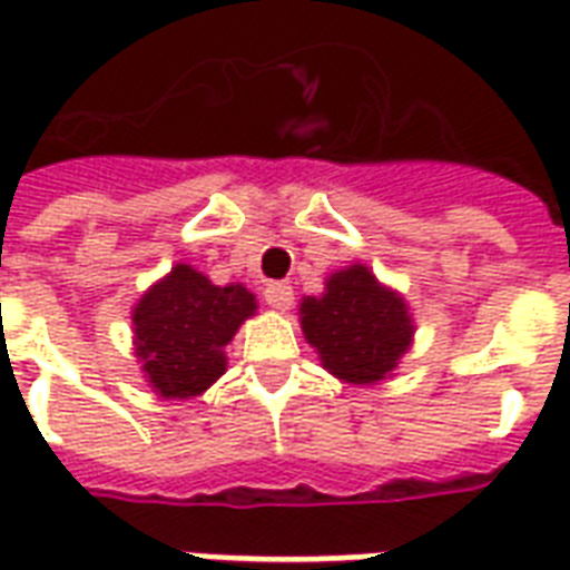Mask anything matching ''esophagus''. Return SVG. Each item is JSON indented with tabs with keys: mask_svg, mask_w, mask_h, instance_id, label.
<instances>
[{
	"mask_svg": "<svg viewBox=\"0 0 570 570\" xmlns=\"http://www.w3.org/2000/svg\"><path fill=\"white\" fill-rule=\"evenodd\" d=\"M263 295H266L268 307H275V311H289V307H293V286L284 284V281L268 284Z\"/></svg>",
	"mask_w": 570,
	"mask_h": 570,
	"instance_id": "1",
	"label": "esophagus"
}]
</instances>
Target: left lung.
<instances>
[{"label": "left lung", "instance_id": "1", "mask_svg": "<svg viewBox=\"0 0 570 570\" xmlns=\"http://www.w3.org/2000/svg\"><path fill=\"white\" fill-rule=\"evenodd\" d=\"M298 314L325 371L353 385L391 376L415 334L406 302L362 263L334 272L323 295L302 298Z\"/></svg>", "mask_w": 570, "mask_h": 570}]
</instances>
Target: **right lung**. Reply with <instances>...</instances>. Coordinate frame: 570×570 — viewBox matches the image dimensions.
Instances as JSON below:
<instances>
[{
    "instance_id": "obj_1",
    "label": "right lung",
    "mask_w": 570,
    "mask_h": 570,
    "mask_svg": "<svg viewBox=\"0 0 570 570\" xmlns=\"http://www.w3.org/2000/svg\"><path fill=\"white\" fill-rule=\"evenodd\" d=\"M256 314L242 284L215 286L194 266H173L134 307V355L146 382L167 401H188L224 376L238 325Z\"/></svg>"
}]
</instances>
